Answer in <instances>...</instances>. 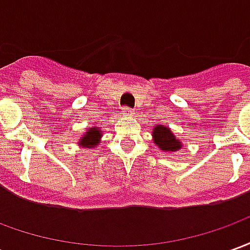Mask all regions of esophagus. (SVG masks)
I'll list each match as a JSON object with an SVG mask.
<instances>
[{"mask_svg": "<svg viewBox=\"0 0 250 250\" xmlns=\"http://www.w3.org/2000/svg\"><path fill=\"white\" fill-rule=\"evenodd\" d=\"M123 112H125V115H128V116L135 114V111L132 108H128V107H125V108H123Z\"/></svg>", "mask_w": 250, "mask_h": 250, "instance_id": "34e87169", "label": "esophagus"}]
</instances>
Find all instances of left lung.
I'll use <instances>...</instances> for the list:
<instances>
[{"mask_svg":"<svg viewBox=\"0 0 250 250\" xmlns=\"http://www.w3.org/2000/svg\"><path fill=\"white\" fill-rule=\"evenodd\" d=\"M152 138H154V143L165 152H175L182 147V143L175 138L167 125H155L152 131Z\"/></svg>","mask_w":250,"mask_h":250,"instance_id":"left-lung-1","label":"left lung"}]
</instances>
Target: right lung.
Returning a JSON list of instances; mask_svg holds the SVG:
<instances>
[{"label": "right lung", "instance_id": "right-lung-1", "mask_svg": "<svg viewBox=\"0 0 250 250\" xmlns=\"http://www.w3.org/2000/svg\"><path fill=\"white\" fill-rule=\"evenodd\" d=\"M102 138V131L99 127H92L87 130V132L82 136V139L79 141V145L83 147H88V148H92L96 145H99Z\"/></svg>", "mask_w": 250, "mask_h": 250}]
</instances>
